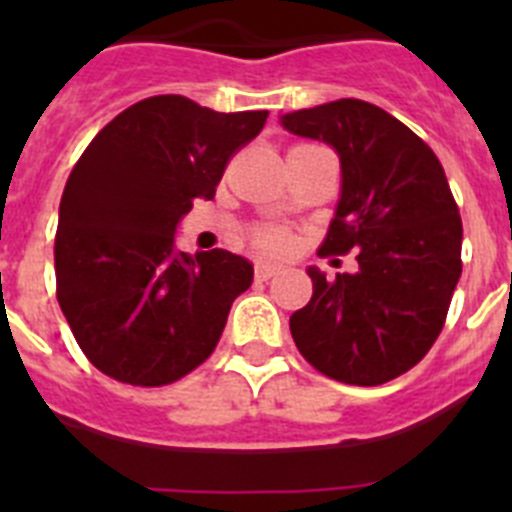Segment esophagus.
Returning a JSON list of instances; mask_svg holds the SVG:
<instances>
[{"label": "esophagus", "instance_id": "obj_1", "mask_svg": "<svg viewBox=\"0 0 512 512\" xmlns=\"http://www.w3.org/2000/svg\"><path fill=\"white\" fill-rule=\"evenodd\" d=\"M277 274H282V266L279 264H269V261H256V277L259 279H271L277 277Z\"/></svg>", "mask_w": 512, "mask_h": 512}]
</instances>
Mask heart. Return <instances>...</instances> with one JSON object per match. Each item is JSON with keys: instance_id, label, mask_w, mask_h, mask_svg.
<instances>
[{"instance_id": "b5f03b06", "label": "heart", "mask_w": 512, "mask_h": 512, "mask_svg": "<svg viewBox=\"0 0 512 512\" xmlns=\"http://www.w3.org/2000/svg\"><path fill=\"white\" fill-rule=\"evenodd\" d=\"M289 243H292V238L279 225H261L253 233V246L266 253H284L289 248Z\"/></svg>"}]
</instances>
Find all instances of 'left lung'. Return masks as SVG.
Here are the masks:
<instances>
[{
    "instance_id": "1",
    "label": "left lung",
    "mask_w": 512,
    "mask_h": 512,
    "mask_svg": "<svg viewBox=\"0 0 512 512\" xmlns=\"http://www.w3.org/2000/svg\"><path fill=\"white\" fill-rule=\"evenodd\" d=\"M282 125L341 156V200L320 251L359 261L336 279L307 269L312 297L289 318L292 338L336 382H390L431 351L461 277V217L441 161L361 99L289 112Z\"/></svg>"
}]
</instances>
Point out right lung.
<instances>
[{"instance_id": "add662e5", "label": "right lung", "mask_w": 512, "mask_h": 512, "mask_svg": "<svg viewBox=\"0 0 512 512\" xmlns=\"http://www.w3.org/2000/svg\"><path fill=\"white\" fill-rule=\"evenodd\" d=\"M266 117L158 94L122 110L81 153L58 210L56 297L102 374L164 387L210 359L253 266L223 248L179 253L174 233L194 200L215 197Z\"/></svg>"}]
</instances>
